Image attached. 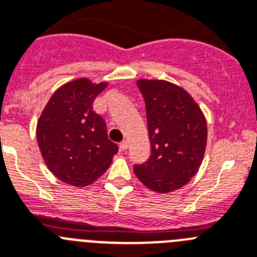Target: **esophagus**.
<instances>
[{
    "instance_id": "34e87169",
    "label": "esophagus",
    "mask_w": 257,
    "mask_h": 257,
    "mask_svg": "<svg viewBox=\"0 0 257 257\" xmlns=\"http://www.w3.org/2000/svg\"><path fill=\"white\" fill-rule=\"evenodd\" d=\"M126 149H128V141H122L121 144H120V150L124 152V150H126Z\"/></svg>"
}]
</instances>
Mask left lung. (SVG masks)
I'll return each mask as SVG.
<instances>
[{"label":"left lung","instance_id":"left-lung-1","mask_svg":"<svg viewBox=\"0 0 257 257\" xmlns=\"http://www.w3.org/2000/svg\"><path fill=\"white\" fill-rule=\"evenodd\" d=\"M146 105L152 154L135 165L140 182L158 193L182 188L196 175L205 154L204 113L184 88L161 79L137 81Z\"/></svg>","mask_w":257,"mask_h":257}]
</instances>
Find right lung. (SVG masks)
I'll list each match as a JSON object with an SVG mask.
<instances>
[{
    "instance_id": "1",
    "label": "right lung",
    "mask_w": 257,
    "mask_h": 257,
    "mask_svg": "<svg viewBox=\"0 0 257 257\" xmlns=\"http://www.w3.org/2000/svg\"><path fill=\"white\" fill-rule=\"evenodd\" d=\"M107 85L87 78L68 82L56 90L39 117L36 139L43 159L66 184L94 183L117 153V145L108 140L105 121L92 111V103Z\"/></svg>"
}]
</instances>
